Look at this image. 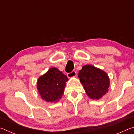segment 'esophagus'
Instances as JSON below:
<instances>
[{"mask_svg":"<svg viewBox=\"0 0 134 134\" xmlns=\"http://www.w3.org/2000/svg\"><path fill=\"white\" fill-rule=\"evenodd\" d=\"M67 76L69 78H73L75 77L76 76V71H72V72H70V73L67 74Z\"/></svg>","mask_w":134,"mask_h":134,"instance_id":"esophagus-1","label":"esophagus"}]
</instances>
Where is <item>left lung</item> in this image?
<instances>
[{"mask_svg": "<svg viewBox=\"0 0 134 134\" xmlns=\"http://www.w3.org/2000/svg\"><path fill=\"white\" fill-rule=\"evenodd\" d=\"M79 78L90 99L99 100L108 92L110 80L105 71L92 65H85L79 72Z\"/></svg>", "mask_w": 134, "mask_h": 134, "instance_id": "1", "label": "left lung"}]
</instances>
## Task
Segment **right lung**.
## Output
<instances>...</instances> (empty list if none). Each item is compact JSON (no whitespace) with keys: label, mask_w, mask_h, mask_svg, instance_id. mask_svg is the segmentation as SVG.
<instances>
[{"label":"right lung","mask_w":134,"mask_h":134,"mask_svg":"<svg viewBox=\"0 0 134 134\" xmlns=\"http://www.w3.org/2000/svg\"><path fill=\"white\" fill-rule=\"evenodd\" d=\"M67 77L55 67L49 69L38 78V91L41 98L48 103H56L64 94Z\"/></svg>","instance_id":"right-lung-1"}]
</instances>
